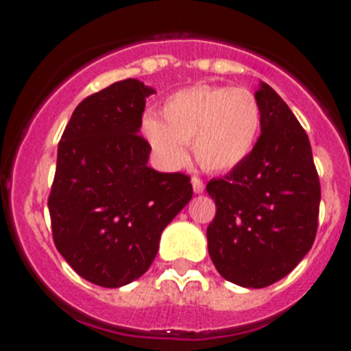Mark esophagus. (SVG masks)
Here are the masks:
<instances>
[{
    "label": "esophagus",
    "mask_w": 351,
    "mask_h": 351,
    "mask_svg": "<svg viewBox=\"0 0 351 351\" xmlns=\"http://www.w3.org/2000/svg\"><path fill=\"white\" fill-rule=\"evenodd\" d=\"M191 184H193L195 193H204V190H206V184H204V181L200 178H197V176H193V178H191Z\"/></svg>",
    "instance_id": "esophagus-1"
}]
</instances>
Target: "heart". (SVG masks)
Wrapping results in <instances>:
<instances>
[{"label": "heart", "mask_w": 351, "mask_h": 351, "mask_svg": "<svg viewBox=\"0 0 351 351\" xmlns=\"http://www.w3.org/2000/svg\"><path fill=\"white\" fill-rule=\"evenodd\" d=\"M260 126L262 107L253 93L202 84L170 95L161 107V121L144 117L142 132L167 167L184 165V144L191 142L200 167L226 172L253 153Z\"/></svg>", "instance_id": "b5f03b06"}]
</instances>
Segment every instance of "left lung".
Returning a JSON list of instances; mask_svg holds the SVG:
<instances>
[{
	"mask_svg": "<svg viewBox=\"0 0 351 351\" xmlns=\"http://www.w3.org/2000/svg\"><path fill=\"white\" fill-rule=\"evenodd\" d=\"M253 153L207 193L216 216L207 226L214 267L230 283L263 288L283 280L311 250L318 228L320 179L309 138L281 96L265 82Z\"/></svg>",
	"mask_w": 351,
	"mask_h": 351,
	"instance_id": "8db88e82",
	"label": "left lung"
}]
</instances>
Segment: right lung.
<instances>
[{"label":"right lung","instance_id":"right-lung-1","mask_svg":"<svg viewBox=\"0 0 351 351\" xmlns=\"http://www.w3.org/2000/svg\"><path fill=\"white\" fill-rule=\"evenodd\" d=\"M153 93L126 79L88 96L58 145L52 237L70 267L98 287L138 280L156 256L161 232L193 195L188 176L147 165L151 145L138 132Z\"/></svg>","mask_w":351,"mask_h":351}]
</instances>
